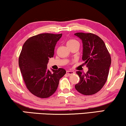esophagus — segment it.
Wrapping results in <instances>:
<instances>
[{
	"label": "esophagus",
	"mask_w": 126,
	"mask_h": 126,
	"mask_svg": "<svg viewBox=\"0 0 126 126\" xmlns=\"http://www.w3.org/2000/svg\"><path fill=\"white\" fill-rule=\"evenodd\" d=\"M66 73L68 74V75H73V74L74 73V72L70 71V70H67Z\"/></svg>",
	"instance_id": "34e87169"
}]
</instances>
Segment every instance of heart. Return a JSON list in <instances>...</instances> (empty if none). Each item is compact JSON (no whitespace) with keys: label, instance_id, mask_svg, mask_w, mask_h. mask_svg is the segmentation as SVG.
<instances>
[{"label":"heart","instance_id":"heart-1","mask_svg":"<svg viewBox=\"0 0 126 126\" xmlns=\"http://www.w3.org/2000/svg\"><path fill=\"white\" fill-rule=\"evenodd\" d=\"M76 42H77L76 40H75V39H69V40L68 41L66 44H67V46H69V45H71L75 44V43Z\"/></svg>","mask_w":126,"mask_h":126}]
</instances>
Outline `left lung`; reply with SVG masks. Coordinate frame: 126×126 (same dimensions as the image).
I'll return each instance as SVG.
<instances>
[{"label": "left lung", "mask_w": 126, "mask_h": 126, "mask_svg": "<svg viewBox=\"0 0 126 126\" xmlns=\"http://www.w3.org/2000/svg\"><path fill=\"white\" fill-rule=\"evenodd\" d=\"M75 35L81 39L82 57L88 70L87 73L77 71L80 82L75 88L80 94L92 95L100 90L107 80L111 58L104 41L92 33L77 32Z\"/></svg>", "instance_id": "1"}]
</instances>
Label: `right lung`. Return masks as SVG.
<instances>
[{"label": "right lung", "instance_id": "1", "mask_svg": "<svg viewBox=\"0 0 126 126\" xmlns=\"http://www.w3.org/2000/svg\"><path fill=\"white\" fill-rule=\"evenodd\" d=\"M62 34L43 33L34 35L23 44L19 66L29 91L37 97L47 98L56 92L60 79L66 73L63 68L47 69L49 58L53 57L54 48Z\"/></svg>", "mask_w": 126, "mask_h": 126}]
</instances>
